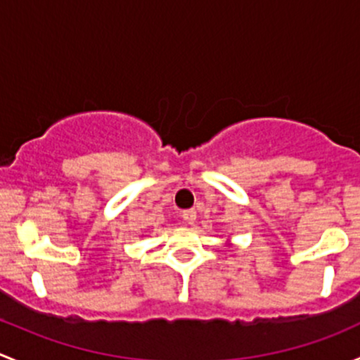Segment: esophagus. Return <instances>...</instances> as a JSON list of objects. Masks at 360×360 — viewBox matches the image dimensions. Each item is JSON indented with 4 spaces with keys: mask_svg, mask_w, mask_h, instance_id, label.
<instances>
[{
    "mask_svg": "<svg viewBox=\"0 0 360 360\" xmlns=\"http://www.w3.org/2000/svg\"><path fill=\"white\" fill-rule=\"evenodd\" d=\"M183 221L186 224H193L195 221H197V210H195V209L184 210V212H183Z\"/></svg>",
    "mask_w": 360,
    "mask_h": 360,
    "instance_id": "obj_1",
    "label": "esophagus"
}]
</instances>
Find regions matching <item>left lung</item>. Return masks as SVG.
<instances>
[{
	"label": "left lung",
	"instance_id": "1",
	"mask_svg": "<svg viewBox=\"0 0 360 360\" xmlns=\"http://www.w3.org/2000/svg\"><path fill=\"white\" fill-rule=\"evenodd\" d=\"M228 245H230V242H228Z\"/></svg>",
	"mask_w": 360,
	"mask_h": 360
}]
</instances>
